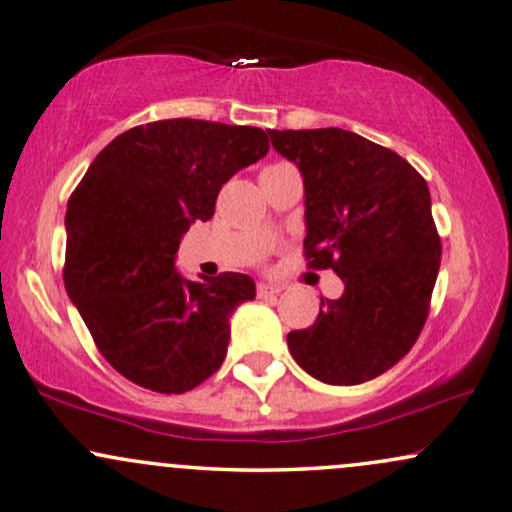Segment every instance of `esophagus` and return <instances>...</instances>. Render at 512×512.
<instances>
[{
    "instance_id": "obj_1",
    "label": "esophagus",
    "mask_w": 512,
    "mask_h": 512,
    "mask_svg": "<svg viewBox=\"0 0 512 512\" xmlns=\"http://www.w3.org/2000/svg\"><path fill=\"white\" fill-rule=\"evenodd\" d=\"M283 292L278 285H269V283H259L257 285V297L259 299H271V297H278V294Z\"/></svg>"
}]
</instances>
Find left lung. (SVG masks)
<instances>
[{
	"instance_id": "obj_1",
	"label": "left lung",
	"mask_w": 512,
	"mask_h": 512,
	"mask_svg": "<svg viewBox=\"0 0 512 512\" xmlns=\"http://www.w3.org/2000/svg\"><path fill=\"white\" fill-rule=\"evenodd\" d=\"M266 132L304 176L308 266L334 269L345 285L320 299L311 327L287 334V348L322 383H366L408 355L427 322L441 266L427 181L355 132Z\"/></svg>"
}]
</instances>
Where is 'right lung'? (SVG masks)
<instances>
[{"label":"right lung","instance_id":"right-lung-1","mask_svg":"<svg viewBox=\"0 0 512 512\" xmlns=\"http://www.w3.org/2000/svg\"><path fill=\"white\" fill-rule=\"evenodd\" d=\"M269 153L259 127L174 118L127 129L67 204L64 287L99 352L132 383L183 394L225 362L229 318L255 299L246 273L185 280L181 236L211 220L229 178Z\"/></svg>","mask_w":512,"mask_h":512}]
</instances>
